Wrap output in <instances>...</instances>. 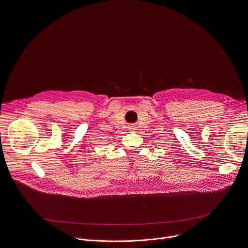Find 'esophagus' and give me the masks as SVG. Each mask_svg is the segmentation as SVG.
<instances>
[{
	"mask_svg": "<svg viewBox=\"0 0 248 248\" xmlns=\"http://www.w3.org/2000/svg\"><path fill=\"white\" fill-rule=\"evenodd\" d=\"M131 129H134V128H131Z\"/></svg>",
	"mask_w": 248,
	"mask_h": 248,
	"instance_id": "34e87169",
	"label": "esophagus"
}]
</instances>
